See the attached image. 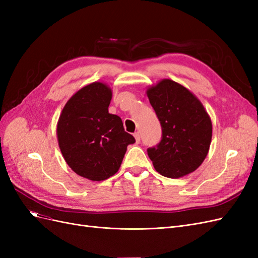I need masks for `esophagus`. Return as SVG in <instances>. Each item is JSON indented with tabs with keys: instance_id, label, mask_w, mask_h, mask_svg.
Returning <instances> with one entry per match:
<instances>
[{
	"instance_id": "obj_1",
	"label": "esophagus",
	"mask_w": 258,
	"mask_h": 258,
	"mask_svg": "<svg viewBox=\"0 0 258 258\" xmlns=\"http://www.w3.org/2000/svg\"><path fill=\"white\" fill-rule=\"evenodd\" d=\"M135 138H136V142L137 143H140V141H141V135H140V132H136V134L134 135Z\"/></svg>"
}]
</instances>
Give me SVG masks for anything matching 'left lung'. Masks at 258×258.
Returning a JSON list of instances; mask_svg holds the SVG:
<instances>
[{
  "label": "left lung",
  "instance_id": "8db88e82",
  "mask_svg": "<svg viewBox=\"0 0 258 258\" xmlns=\"http://www.w3.org/2000/svg\"><path fill=\"white\" fill-rule=\"evenodd\" d=\"M147 97L162 130L160 142L147 148L154 168L171 178L191 173L207 157L212 139V122L204 105L171 80L148 89Z\"/></svg>",
  "mask_w": 258,
  "mask_h": 258
}]
</instances>
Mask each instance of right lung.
I'll list each match as a JSON object with an SVG mask.
<instances>
[{
	"label": "right lung",
	"mask_w": 258,
	"mask_h": 258,
	"mask_svg": "<svg viewBox=\"0 0 258 258\" xmlns=\"http://www.w3.org/2000/svg\"><path fill=\"white\" fill-rule=\"evenodd\" d=\"M112 91L102 83L85 86L70 99L57 126L59 147L76 174L103 181L118 171L134 136L119 116L108 113Z\"/></svg>",
	"instance_id": "right-lung-1"
}]
</instances>
